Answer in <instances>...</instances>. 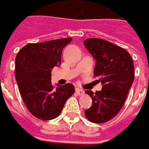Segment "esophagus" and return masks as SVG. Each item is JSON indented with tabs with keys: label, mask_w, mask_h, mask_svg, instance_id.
<instances>
[{
	"label": "esophagus",
	"mask_w": 149,
	"mask_h": 149,
	"mask_svg": "<svg viewBox=\"0 0 149 149\" xmlns=\"http://www.w3.org/2000/svg\"><path fill=\"white\" fill-rule=\"evenodd\" d=\"M76 93H77V95H83V94H84V91L82 90V89L76 88Z\"/></svg>",
	"instance_id": "1"
}]
</instances>
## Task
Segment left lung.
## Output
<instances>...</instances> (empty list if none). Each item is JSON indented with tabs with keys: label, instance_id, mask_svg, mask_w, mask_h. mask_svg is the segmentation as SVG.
I'll list each match as a JSON object with an SVG mask.
<instances>
[{
	"label": "left lung",
	"instance_id": "1",
	"mask_svg": "<svg viewBox=\"0 0 149 149\" xmlns=\"http://www.w3.org/2000/svg\"><path fill=\"white\" fill-rule=\"evenodd\" d=\"M83 44L96 60L94 76L102 84L101 91L95 93L86 91L92 105L85 115L91 122L102 124L113 119L125 104L134 79V63L125 49L109 41L92 38Z\"/></svg>",
	"mask_w": 149,
	"mask_h": 149
}]
</instances>
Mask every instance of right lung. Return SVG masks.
I'll list each match as a JSON object with an SVG mask.
<instances>
[{"label": "right lung", "instance_id": "add662e5", "mask_svg": "<svg viewBox=\"0 0 149 149\" xmlns=\"http://www.w3.org/2000/svg\"><path fill=\"white\" fill-rule=\"evenodd\" d=\"M72 38L29 44L15 58V79L29 111L42 120L60 115L67 100L74 93V86L67 83L54 87L51 72L61 63L62 52Z\"/></svg>", "mask_w": 149, "mask_h": 149}]
</instances>
